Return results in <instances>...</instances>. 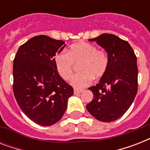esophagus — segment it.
<instances>
[{"instance_id":"esophagus-1","label":"esophagus","mask_w":150,"mask_h":150,"mask_svg":"<svg viewBox=\"0 0 150 150\" xmlns=\"http://www.w3.org/2000/svg\"><path fill=\"white\" fill-rule=\"evenodd\" d=\"M82 89H74V94L77 95V94L82 93Z\"/></svg>"}]
</instances>
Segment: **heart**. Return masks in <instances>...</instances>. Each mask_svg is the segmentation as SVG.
<instances>
[{"instance_id":"1","label":"heart","mask_w":150,"mask_h":150,"mask_svg":"<svg viewBox=\"0 0 150 150\" xmlns=\"http://www.w3.org/2000/svg\"><path fill=\"white\" fill-rule=\"evenodd\" d=\"M54 63L60 76L66 81L72 77L75 65H79L80 72L73 77L71 84L77 88H82L90 84L93 78L99 79L105 75L109 59L106 52L97 50L96 46L79 43L71 46L67 54H57Z\"/></svg>"}]
</instances>
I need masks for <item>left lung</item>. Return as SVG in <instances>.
<instances>
[{
	"mask_svg": "<svg viewBox=\"0 0 150 150\" xmlns=\"http://www.w3.org/2000/svg\"><path fill=\"white\" fill-rule=\"evenodd\" d=\"M89 40L96 41L107 51L109 64L100 82L89 88L93 99L86 109L100 121H116L128 110L137 93V57L127 41L113 34H101Z\"/></svg>",
	"mask_w": 150,
	"mask_h": 150,
	"instance_id": "8db88e82",
	"label": "left lung"
}]
</instances>
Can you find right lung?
<instances>
[{"label": "right lung", "instance_id": "obj_1", "mask_svg": "<svg viewBox=\"0 0 150 150\" xmlns=\"http://www.w3.org/2000/svg\"><path fill=\"white\" fill-rule=\"evenodd\" d=\"M62 40L41 35L31 38L17 51L13 64V92L23 113L42 126L60 121L73 95V88L57 72V53L65 47Z\"/></svg>", "mask_w": 150, "mask_h": 150}]
</instances>
